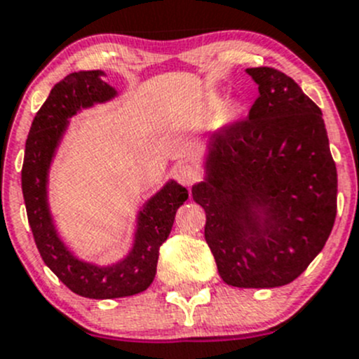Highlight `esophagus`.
<instances>
[{
  "mask_svg": "<svg viewBox=\"0 0 359 359\" xmlns=\"http://www.w3.org/2000/svg\"><path fill=\"white\" fill-rule=\"evenodd\" d=\"M175 177L182 186H191L200 179V170L193 163H182L175 168Z\"/></svg>",
  "mask_w": 359,
  "mask_h": 359,
  "instance_id": "obj_1",
  "label": "esophagus"
}]
</instances>
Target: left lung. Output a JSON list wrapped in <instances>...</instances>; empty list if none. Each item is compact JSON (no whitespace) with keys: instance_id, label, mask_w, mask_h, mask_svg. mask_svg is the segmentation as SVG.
Segmentation results:
<instances>
[{"instance_id":"8db88e82","label":"left lung","mask_w":359,"mask_h":359,"mask_svg":"<svg viewBox=\"0 0 359 359\" xmlns=\"http://www.w3.org/2000/svg\"><path fill=\"white\" fill-rule=\"evenodd\" d=\"M249 117L212 135L193 200L219 276L235 287L293 283L323 250L337 215V166L321 109L276 68H247Z\"/></svg>"}]
</instances>
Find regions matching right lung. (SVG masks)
<instances>
[{
    "mask_svg": "<svg viewBox=\"0 0 359 359\" xmlns=\"http://www.w3.org/2000/svg\"><path fill=\"white\" fill-rule=\"evenodd\" d=\"M102 69L75 72L52 87L50 95L34 116L26 140L22 165V194L34 243L57 279L73 293L95 300L138 294L152 284L159 247L172 231L175 212L187 200V189L170 180L138 214L131 252L112 266L80 261L57 236L47 203V173L68 119L80 109H89L117 95L105 82Z\"/></svg>",
    "mask_w": 359,
    "mask_h": 359,
    "instance_id": "1",
    "label": "right lung"
}]
</instances>
